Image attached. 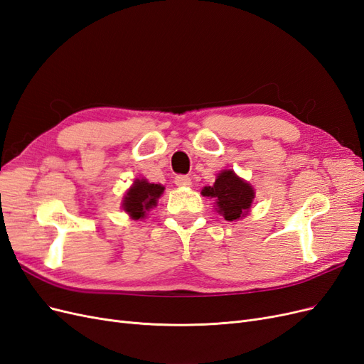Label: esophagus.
<instances>
[{"label": "esophagus", "instance_id": "34e87169", "mask_svg": "<svg viewBox=\"0 0 364 364\" xmlns=\"http://www.w3.org/2000/svg\"><path fill=\"white\" fill-rule=\"evenodd\" d=\"M174 183L178 186H182V188H185V186H191V178H188V176L179 174V176H176V178H174Z\"/></svg>", "mask_w": 364, "mask_h": 364}]
</instances>
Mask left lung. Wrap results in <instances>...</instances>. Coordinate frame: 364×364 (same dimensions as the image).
<instances>
[{
    "label": "left lung",
    "instance_id": "obj_1",
    "mask_svg": "<svg viewBox=\"0 0 364 364\" xmlns=\"http://www.w3.org/2000/svg\"><path fill=\"white\" fill-rule=\"evenodd\" d=\"M202 194L215 199L217 213L222 214L228 222H235V220L246 217L253 199H255V191L250 183L238 178L232 170L218 173L214 185L205 186Z\"/></svg>",
    "mask_w": 364,
    "mask_h": 364
}]
</instances>
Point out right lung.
<instances>
[{
  "label": "right lung",
  "instance_id": "1",
  "mask_svg": "<svg viewBox=\"0 0 364 364\" xmlns=\"http://www.w3.org/2000/svg\"><path fill=\"white\" fill-rule=\"evenodd\" d=\"M161 183H150L147 179H136L123 197V209L134 218L139 220L147 215V211L156 206L164 193Z\"/></svg>",
  "mask_w": 364,
  "mask_h": 364
}]
</instances>
